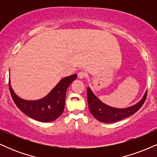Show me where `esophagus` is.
<instances>
[{"label":"esophagus","mask_w":157,"mask_h":157,"mask_svg":"<svg viewBox=\"0 0 157 157\" xmlns=\"http://www.w3.org/2000/svg\"><path fill=\"white\" fill-rule=\"evenodd\" d=\"M86 76H87V74L85 72V71H80L78 75H77V77H78L79 79H83Z\"/></svg>","instance_id":"esophagus-1"}]
</instances>
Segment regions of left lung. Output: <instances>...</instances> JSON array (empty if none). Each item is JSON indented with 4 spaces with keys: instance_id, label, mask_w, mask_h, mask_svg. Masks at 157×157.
Segmentation results:
<instances>
[{
    "instance_id": "1",
    "label": "left lung",
    "mask_w": 157,
    "mask_h": 157,
    "mask_svg": "<svg viewBox=\"0 0 157 157\" xmlns=\"http://www.w3.org/2000/svg\"><path fill=\"white\" fill-rule=\"evenodd\" d=\"M146 96L147 91L141 100L136 104L125 109H118L102 102L89 87L87 88V100L90 112L96 120L105 123L120 121L133 115L143 105Z\"/></svg>"
}]
</instances>
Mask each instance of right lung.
I'll use <instances>...</instances> for the list:
<instances>
[{"instance_id": "obj_1", "label": "right lung", "mask_w": 157, "mask_h": 157, "mask_svg": "<svg viewBox=\"0 0 157 157\" xmlns=\"http://www.w3.org/2000/svg\"><path fill=\"white\" fill-rule=\"evenodd\" d=\"M77 75L62 78L46 96L37 100H26L15 93L9 81L12 100L22 112L34 120L42 122L57 120L63 112L66 91L70 84L76 80Z\"/></svg>"}]
</instances>
